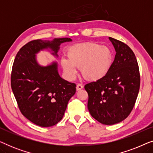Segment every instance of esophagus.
<instances>
[{"instance_id":"34e87169","label":"esophagus","mask_w":153,"mask_h":153,"mask_svg":"<svg viewBox=\"0 0 153 153\" xmlns=\"http://www.w3.org/2000/svg\"><path fill=\"white\" fill-rule=\"evenodd\" d=\"M83 88V86L81 84H80V83H79V84L76 85V91H80V90H81Z\"/></svg>"}]
</instances>
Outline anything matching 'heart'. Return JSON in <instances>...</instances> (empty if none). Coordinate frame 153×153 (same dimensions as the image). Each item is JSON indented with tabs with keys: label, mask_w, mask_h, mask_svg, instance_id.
<instances>
[{
	"label": "heart",
	"mask_w": 153,
	"mask_h": 153,
	"mask_svg": "<svg viewBox=\"0 0 153 153\" xmlns=\"http://www.w3.org/2000/svg\"><path fill=\"white\" fill-rule=\"evenodd\" d=\"M68 58H62L61 65L67 76L74 78L81 68L85 79L96 81L108 74L113 63V52L109 47L95 42L77 44L69 48Z\"/></svg>",
	"instance_id": "1"
}]
</instances>
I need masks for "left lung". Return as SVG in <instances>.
Here are the masks:
<instances>
[{"mask_svg":"<svg viewBox=\"0 0 153 153\" xmlns=\"http://www.w3.org/2000/svg\"><path fill=\"white\" fill-rule=\"evenodd\" d=\"M116 50L108 74L100 80L87 83L88 108L103 125L116 124L127 118L134 106L140 88V73L132 50L123 42L108 37Z\"/></svg>","mask_w":153,"mask_h":153,"instance_id":"left-lung-1","label":"left lung"}]
</instances>
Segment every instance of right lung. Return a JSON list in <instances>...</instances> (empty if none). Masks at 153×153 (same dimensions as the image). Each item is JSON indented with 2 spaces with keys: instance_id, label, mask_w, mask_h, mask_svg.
<instances>
[{
  "instance_id": "1",
  "label": "right lung",
  "mask_w": 153,
  "mask_h": 153,
  "mask_svg": "<svg viewBox=\"0 0 153 153\" xmlns=\"http://www.w3.org/2000/svg\"><path fill=\"white\" fill-rule=\"evenodd\" d=\"M71 41L68 37L52 41L34 39L23 46L14 59L11 74L12 92L21 113L38 126L51 127L60 122L69 100L76 93V84L60 76L56 62L39 65L35 54L49 48L58 56L60 44Z\"/></svg>"
}]
</instances>
